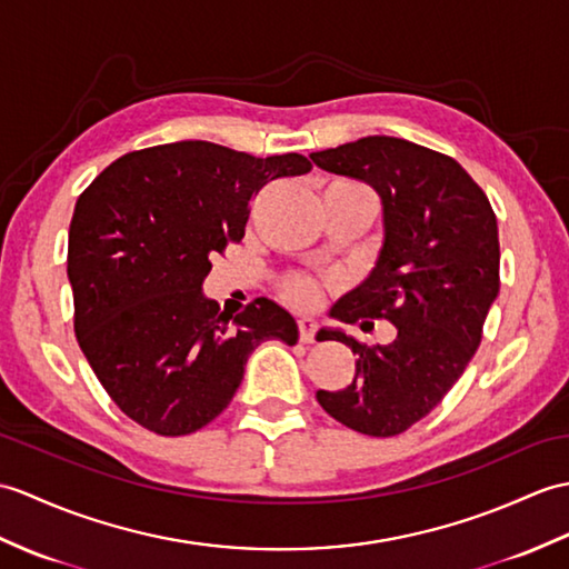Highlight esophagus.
Here are the masks:
<instances>
[{
    "mask_svg": "<svg viewBox=\"0 0 569 569\" xmlns=\"http://www.w3.org/2000/svg\"><path fill=\"white\" fill-rule=\"evenodd\" d=\"M298 332H300V341L312 345L317 337V322L312 320V317H302V320H298Z\"/></svg>",
    "mask_w": 569,
    "mask_h": 569,
    "instance_id": "34e87169",
    "label": "esophagus"
}]
</instances>
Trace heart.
I'll list each match as a JSON object with an SVG mask.
<instances>
[{"label":"heart","mask_w":569,"mask_h":569,"mask_svg":"<svg viewBox=\"0 0 569 569\" xmlns=\"http://www.w3.org/2000/svg\"><path fill=\"white\" fill-rule=\"evenodd\" d=\"M337 279L335 276H315V273H306V271H298V273H288L281 279L279 290L283 300L293 302L298 308H312L317 300H320L322 290L327 286H335Z\"/></svg>","instance_id":"b5f03b06"}]
</instances>
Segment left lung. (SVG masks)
I'll list each match as a JSON object with an SVG mask.
<instances>
[{
	"label": "left lung",
	"mask_w": 569,
	"mask_h": 569,
	"mask_svg": "<svg viewBox=\"0 0 569 569\" xmlns=\"http://www.w3.org/2000/svg\"><path fill=\"white\" fill-rule=\"evenodd\" d=\"M332 174L371 183L382 201L386 242L368 281L332 308L337 320L395 339L366 347L322 329L359 361L345 390H317L329 417L366 436H398L443 400L480 347L499 293L497 216L485 191L453 157L402 138L368 136L312 152Z\"/></svg>",
	"instance_id": "8db88e82"
}]
</instances>
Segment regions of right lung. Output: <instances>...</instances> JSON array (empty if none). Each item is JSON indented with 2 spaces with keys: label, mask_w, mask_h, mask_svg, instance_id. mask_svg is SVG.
Here are the masks:
<instances>
[{
  "label": "right lung",
  "mask_w": 569,
  "mask_h": 569,
  "mask_svg": "<svg viewBox=\"0 0 569 569\" xmlns=\"http://www.w3.org/2000/svg\"><path fill=\"white\" fill-rule=\"evenodd\" d=\"M310 169L298 152L254 157L181 140L118 157L77 198L74 335L109 398L142 429H203L234 398L261 341H298L296 320L273 300L232 317L201 286L210 257L244 237L249 201Z\"/></svg>",
  "instance_id": "1"
}]
</instances>
